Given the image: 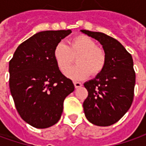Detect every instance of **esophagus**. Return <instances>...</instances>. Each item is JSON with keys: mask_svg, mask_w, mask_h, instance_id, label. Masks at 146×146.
<instances>
[{"mask_svg": "<svg viewBox=\"0 0 146 146\" xmlns=\"http://www.w3.org/2000/svg\"><path fill=\"white\" fill-rule=\"evenodd\" d=\"M74 85H75V87H76V88H80V87H81L82 85V83H80V82H74Z\"/></svg>", "mask_w": 146, "mask_h": 146, "instance_id": "1", "label": "esophagus"}]
</instances>
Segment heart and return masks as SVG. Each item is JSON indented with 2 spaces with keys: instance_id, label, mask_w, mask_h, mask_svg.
Here are the masks:
<instances>
[{
  "instance_id": "obj_1",
  "label": "heart",
  "mask_w": 146,
  "mask_h": 146,
  "mask_svg": "<svg viewBox=\"0 0 146 146\" xmlns=\"http://www.w3.org/2000/svg\"><path fill=\"white\" fill-rule=\"evenodd\" d=\"M76 57L77 66L68 69ZM53 58L58 69L66 72L68 78L78 80L91 74L97 76L103 70L106 56L103 49L97 47L96 42L87 36L80 35L70 39L66 45L58 44L53 50Z\"/></svg>"
}]
</instances>
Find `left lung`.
<instances>
[{"instance_id":"left-lung-1","label":"left lung","mask_w":146,"mask_h":146,"mask_svg":"<svg viewBox=\"0 0 146 146\" xmlns=\"http://www.w3.org/2000/svg\"><path fill=\"white\" fill-rule=\"evenodd\" d=\"M102 45L106 62L103 70L85 82L88 98L83 103L84 115L97 126H110L120 119L131 107L136 74L132 55L120 42L102 32L80 30Z\"/></svg>"}]
</instances>
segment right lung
<instances>
[{
    "instance_id": "add662e5",
    "label": "right lung",
    "mask_w": 146,
    "mask_h": 146,
    "mask_svg": "<svg viewBox=\"0 0 146 146\" xmlns=\"http://www.w3.org/2000/svg\"><path fill=\"white\" fill-rule=\"evenodd\" d=\"M71 30L36 33L17 48L9 63V88L21 118L36 128L60 119L63 102L75 86L60 71L53 58L55 46Z\"/></svg>"
}]
</instances>
